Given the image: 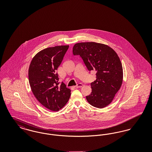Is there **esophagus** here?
<instances>
[{
  "mask_svg": "<svg viewBox=\"0 0 152 152\" xmlns=\"http://www.w3.org/2000/svg\"><path fill=\"white\" fill-rule=\"evenodd\" d=\"M83 84H81V83H79V84H77L76 86H75L74 88H80V87H83Z\"/></svg>",
  "mask_w": 152,
  "mask_h": 152,
  "instance_id": "34e87169",
  "label": "esophagus"
}]
</instances>
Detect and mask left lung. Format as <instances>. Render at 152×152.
<instances>
[{"label":"left lung","instance_id":"obj_1","mask_svg":"<svg viewBox=\"0 0 152 152\" xmlns=\"http://www.w3.org/2000/svg\"><path fill=\"white\" fill-rule=\"evenodd\" d=\"M73 54L80 56L89 72H96L88 102L98 108L108 105L123 83V66L116 52L104 44L86 42L75 44Z\"/></svg>","mask_w":152,"mask_h":152}]
</instances>
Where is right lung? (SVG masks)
I'll return each mask as SVG.
<instances>
[{"label": "right lung", "instance_id": "1", "mask_svg": "<svg viewBox=\"0 0 152 152\" xmlns=\"http://www.w3.org/2000/svg\"><path fill=\"white\" fill-rule=\"evenodd\" d=\"M69 45L49 47L32 58L28 70L29 83L33 94L44 107L52 111L62 108L69 100L71 90L61 82L56 70Z\"/></svg>", "mask_w": 152, "mask_h": 152}]
</instances>
